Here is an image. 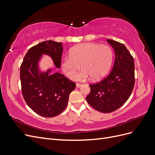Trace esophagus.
I'll return each instance as SVG.
<instances>
[{
    "instance_id": "34e87169",
    "label": "esophagus",
    "mask_w": 155,
    "mask_h": 155,
    "mask_svg": "<svg viewBox=\"0 0 155 155\" xmlns=\"http://www.w3.org/2000/svg\"><path fill=\"white\" fill-rule=\"evenodd\" d=\"M82 85V84H79V83H77V84H76V86H77V87H80Z\"/></svg>"
}]
</instances>
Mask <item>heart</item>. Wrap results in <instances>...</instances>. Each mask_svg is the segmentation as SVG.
Instances as JSON below:
<instances>
[{
    "instance_id": "heart-1",
    "label": "heart",
    "mask_w": 155,
    "mask_h": 155,
    "mask_svg": "<svg viewBox=\"0 0 155 155\" xmlns=\"http://www.w3.org/2000/svg\"><path fill=\"white\" fill-rule=\"evenodd\" d=\"M113 57V51L109 46L82 43L71 49L70 56L63 57L61 66L66 76L73 78L82 65L83 71L77 76L78 80L82 81L91 77L93 81H98L109 71Z\"/></svg>"
}]
</instances>
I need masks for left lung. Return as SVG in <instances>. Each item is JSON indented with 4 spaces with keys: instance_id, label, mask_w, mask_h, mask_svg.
I'll list each match as a JSON object with an SVG mask.
<instances>
[{
    "instance_id": "obj_1",
    "label": "left lung",
    "mask_w": 155,
    "mask_h": 155,
    "mask_svg": "<svg viewBox=\"0 0 155 155\" xmlns=\"http://www.w3.org/2000/svg\"><path fill=\"white\" fill-rule=\"evenodd\" d=\"M115 51V61L108 75L99 82L91 84L86 100L96 110L104 113L114 112L128 100L134 87V57L125 46L107 39Z\"/></svg>"
}]
</instances>
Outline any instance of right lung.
<instances>
[{
    "instance_id": "add662e5",
    "label": "right lung",
    "mask_w": 155,
    "mask_h": 155,
    "mask_svg": "<svg viewBox=\"0 0 155 155\" xmlns=\"http://www.w3.org/2000/svg\"><path fill=\"white\" fill-rule=\"evenodd\" d=\"M62 43L49 40L31 47L20 66L23 97L27 105L39 115L53 117L60 114L68 105L69 96L76 84L62 74H50L51 70L39 74L38 62L41 54L49 55L57 68H60Z\"/></svg>"
}]
</instances>
